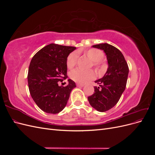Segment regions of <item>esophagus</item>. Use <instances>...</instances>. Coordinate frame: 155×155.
Instances as JSON below:
<instances>
[{
    "label": "esophagus",
    "mask_w": 155,
    "mask_h": 155,
    "mask_svg": "<svg viewBox=\"0 0 155 155\" xmlns=\"http://www.w3.org/2000/svg\"><path fill=\"white\" fill-rule=\"evenodd\" d=\"M76 85H77V87H83L84 86V85L83 84H81V83H76Z\"/></svg>",
    "instance_id": "1"
}]
</instances>
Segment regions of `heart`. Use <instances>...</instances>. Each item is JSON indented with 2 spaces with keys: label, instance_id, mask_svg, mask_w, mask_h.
I'll return each instance as SVG.
<instances>
[{
  "label": "heart",
  "instance_id": "heart-1",
  "mask_svg": "<svg viewBox=\"0 0 155 155\" xmlns=\"http://www.w3.org/2000/svg\"><path fill=\"white\" fill-rule=\"evenodd\" d=\"M81 52V50H78V54ZM85 54L87 57L92 61V66L96 68H99L101 67L102 63L101 60L104 56L102 51L96 49L91 48L85 51ZM78 59V54L76 51H73L70 53L67 59V66L68 69H72L77 64ZM95 74L92 70L83 71L79 69H75L70 73V78L73 81L77 83H83L88 80L94 78Z\"/></svg>",
  "mask_w": 155,
  "mask_h": 155
}]
</instances>
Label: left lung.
Segmentation results:
<instances>
[{"label": "left lung", "instance_id": "obj_1", "mask_svg": "<svg viewBox=\"0 0 155 155\" xmlns=\"http://www.w3.org/2000/svg\"><path fill=\"white\" fill-rule=\"evenodd\" d=\"M92 47L104 51L108 68L104 77L95 81L100 87H94V92L88 100L97 111L105 112L116 105L125 91L129 67L122 53L114 46L101 43Z\"/></svg>", "mask_w": 155, "mask_h": 155}]
</instances>
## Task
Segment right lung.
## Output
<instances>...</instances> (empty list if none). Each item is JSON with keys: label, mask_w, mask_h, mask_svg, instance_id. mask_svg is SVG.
Masks as SVG:
<instances>
[{"label": "right lung", "mask_w": 155, "mask_h": 155, "mask_svg": "<svg viewBox=\"0 0 155 155\" xmlns=\"http://www.w3.org/2000/svg\"><path fill=\"white\" fill-rule=\"evenodd\" d=\"M74 46L51 43L41 49L31 59L28 74L31 96L46 113L57 114L67 105L70 92L76 87L72 79L66 87L59 86L67 78V59Z\"/></svg>", "instance_id": "right-lung-1"}]
</instances>
